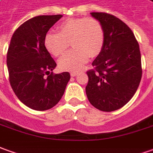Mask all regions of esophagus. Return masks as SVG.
<instances>
[{"label":"esophagus","mask_w":153,"mask_h":153,"mask_svg":"<svg viewBox=\"0 0 153 153\" xmlns=\"http://www.w3.org/2000/svg\"><path fill=\"white\" fill-rule=\"evenodd\" d=\"M76 75H78V72H77V71H71V76H76Z\"/></svg>","instance_id":"1"}]
</instances>
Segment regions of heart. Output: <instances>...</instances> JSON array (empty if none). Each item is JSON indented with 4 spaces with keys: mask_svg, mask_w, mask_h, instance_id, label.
Returning a JSON list of instances; mask_svg holds the SVG:
<instances>
[{
    "mask_svg": "<svg viewBox=\"0 0 153 153\" xmlns=\"http://www.w3.org/2000/svg\"><path fill=\"white\" fill-rule=\"evenodd\" d=\"M58 33L48 32L44 39L46 50L54 56L62 55L69 44L74 47L59 60V66L66 71L81 69L88 61L100 53L104 43V29L94 17L69 18L57 26Z\"/></svg>",
    "mask_w": 153,
    "mask_h": 153,
    "instance_id": "heart-1",
    "label": "heart"
}]
</instances>
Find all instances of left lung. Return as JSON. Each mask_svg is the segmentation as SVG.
Wrapping results in <instances>:
<instances>
[{
    "label": "left lung",
    "mask_w": 153,
    "mask_h": 153,
    "mask_svg": "<svg viewBox=\"0 0 153 153\" xmlns=\"http://www.w3.org/2000/svg\"><path fill=\"white\" fill-rule=\"evenodd\" d=\"M102 23L104 43L94 67L87 72L86 93L98 110L112 111L125 106L134 96L142 78L139 44L123 21L104 12H91Z\"/></svg>",
    "instance_id": "left-lung-1"
}]
</instances>
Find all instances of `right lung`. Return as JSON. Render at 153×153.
Returning a JSON list of instances; mask_svg holds the SVG:
<instances>
[{
	"label": "right lung",
	"mask_w": 153,
	"mask_h": 153,
	"mask_svg": "<svg viewBox=\"0 0 153 153\" xmlns=\"http://www.w3.org/2000/svg\"><path fill=\"white\" fill-rule=\"evenodd\" d=\"M62 17L38 16L26 21L15 30L8 47L10 86L19 100L33 110L46 111L56 106L70 80L69 72L53 74L56 63L44 45L47 31Z\"/></svg>",
	"instance_id": "add662e5"
}]
</instances>
